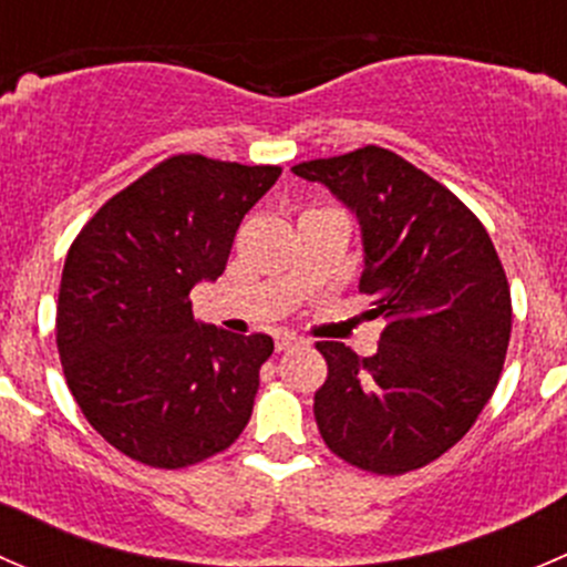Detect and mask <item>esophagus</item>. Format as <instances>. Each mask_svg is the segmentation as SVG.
Returning <instances> with one entry per match:
<instances>
[{"mask_svg":"<svg viewBox=\"0 0 567 567\" xmlns=\"http://www.w3.org/2000/svg\"><path fill=\"white\" fill-rule=\"evenodd\" d=\"M274 346H277V351L282 353V351H288V348L299 346V337H293V334H279L277 340H274Z\"/></svg>","mask_w":567,"mask_h":567,"instance_id":"1","label":"esophagus"}]
</instances>
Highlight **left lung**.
<instances>
[{
	"instance_id": "obj_1",
	"label": "left lung",
	"mask_w": 567,
	"mask_h": 567,
	"mask_svg": "<svg viewBox=\"0 0 567 567\" xmlns=\"http://www.w3.org/2000/svg\"><path fill=\"white\" fill-rule=\"evenodd\" d=\"M362 227L359 290L386 318L379 351L318 342L326 447L373 474L436 461L466 436L499 381L511 342V285L477 216L450 188L384 147L296 164Z\"/></svg>"
}]
</instances>
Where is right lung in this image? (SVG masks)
Wrapping results in <instances>:
<instances>
[{
    "mask_svg": "<svg viewBox=\"0 0 567 567\" xmlns=\"http://www.w3.org/2000/svg\"><path fill=\"white\" fill-rule=\"evenodd\" d=\"M279 167L181 153L114 194L65 257L56 348L90 425L128 458L183 468L247 427L268 334L197 323L188 293L221 277Z\"/></svg>",
    "mask_w": 567,
    "mask_h": 567,
    "instance_id": "add662e5",
    "label": "right lung"
}]
</instances>
